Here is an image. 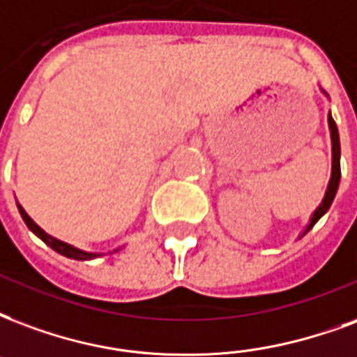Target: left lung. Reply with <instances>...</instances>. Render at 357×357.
<instances>
[{"instance_id":"obj_1","label":"left lung","mask_w":357,"mask_h":357,"mask_svg":"<svg viewBox=\"0 0 357 357\" xmlns=\"http://www.w3.org/2000/svg\"><path fill=\"white\" fill-rule=\"evenodd\" d=\"M329 130H331V144H333V168H331V179H329V185H327L326 197L321 200V204L318 206V210L314 212L312 219H310V225L306 227V231L308 232L312 229L316 223H318V219L324 215V213L329 210V206L333 202L335 195H337V189H339V181H340V144H339V130H337V125H335L333 117H331V113H329Z\"/></svg>"}]
</instances>
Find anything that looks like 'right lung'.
<instances>
[{
	"label": "right lung",
	"instance_id": "obj_1",
	"mask_svg": "<svg viewBox=\"0 0 357 357\" xmlns=\"http://www.w3.org/2000/svg\"><path fill=\"white\" fill-rule=\"evenodd\" d=\"M18 212H20V215H22L24 223L28 225V229H30L33 234H38L39 238L43 240L45 244L51 245L52 250L58 253H62V255H66V257H70V259H77V261H86V259H94V257H98V255H102V253H89V252H83V250H77V248H73V245L66 244V242H62V240L58 238H52L51 234H47V232L41 229V227H38L36 223H33V219L28 215V213L24 212V208L20 204H18ZM117 252V250H115Z\"/></svg>",
	"mask_w": 357,
	"mask_h": 357
}]
</instances>
